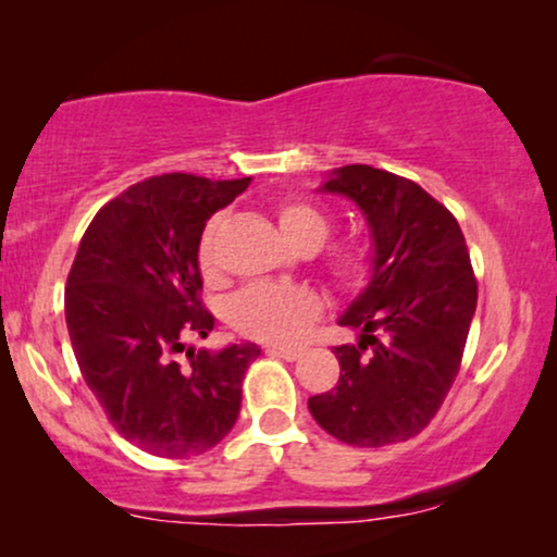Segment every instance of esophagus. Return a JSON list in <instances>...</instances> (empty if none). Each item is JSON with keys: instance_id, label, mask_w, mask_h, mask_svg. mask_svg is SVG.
I'll return each mask as SVG.
<instances>
[{"instance_id": "34e87169", "label": "esophagus", "mask_w": 557, "mask_h": 557, "mask_svg": "<svg viewBox=\"0 0 557 557\" xmlns=\"http://www.w3.org/2000/svg\"><path fill=\"white\" fill-rule=\"evenodd\" d=\"M265 355L281 357V360H286V362H294L304 355V349L301 347H276V345H271V347H265Z\"/></svg>"}]
</instances>
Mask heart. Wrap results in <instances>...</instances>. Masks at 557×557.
Instances as JSON below:
<instances>
[{
  "label": "heart",
  "instance_id": "obj_1",
  "mask_svg": "<svg viewBox=\"0 0 557 557\" xmlns=\"http://www.w3.org/2000/svg\"><path fill=\"white\" fill-rule=\"evenodd\" d=\"M278 227L284 238L299 250H317L332 233V215L309 200H288L278 208ZM225 218L215 215L205 225L197 246V263L205 278H218L220 256L218 238ZM326 269L342 288L357 292L368 284L375 269L372 246L364 240L342 243L326 256ZM322 314V299L309 286L288 284H250L240 288L227 304V319L235 330L261 342H288L301 339Z\"/></svg>",
  "mask_w": 557,
  "mask_h": 557
}]
</instances>
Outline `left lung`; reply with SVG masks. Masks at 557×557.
<instances>
[{
	"mask_svg": "<svg viewBox=\"0 0 557 557\" xmlns=\"http://www.w3.org/2000/svg\"><path fill=\"white\" fill-rule=\"evenodd\" d=\"M370 227L375 269L337 322L357 345L334 347L339 380L309 398L342 444L377 448L421 433L444 403L476 311V278L456 218L416 182L368 164L326 174Z\"/></svg>",
	"mask_w": 557,
	"mask_h": 557,
	"instance_id": "left-lung-1",
	"label": "left lung"
}]
</instances>
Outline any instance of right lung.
Returning a JSON list of instances; mask_svg holds the SVG:
<instances>
[{
  "label": "right lung",
  "instance_id": "obj_1",
  "mask_svg": "<svg viewBox=\"0 0 557 557\" xmlns=\"http://www.w3.org/2000/svg\"><path fill=\"white\" fill-rule=\"evenodd\" d=\"M248 185L149 177L98 210L75 253L65 288L75 360L113 429L147 454H205L238 421L243 377L261 349L233 342L212 352L185 339L215 326L200 301V235Z\"/></svg>",
  "mask_w": 557,
  "mask_h": 557
}]
</instances>
